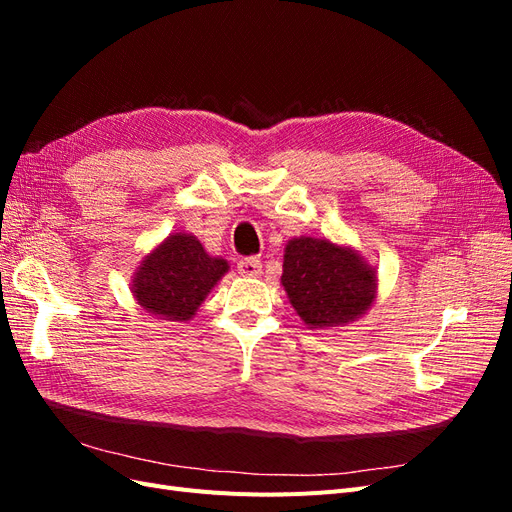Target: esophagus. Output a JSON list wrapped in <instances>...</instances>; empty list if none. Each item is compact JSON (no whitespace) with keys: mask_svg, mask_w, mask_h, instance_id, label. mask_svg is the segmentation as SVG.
Masks as SVG:
<instances>
[{"mask_svg":"<svg viewBox=\"0 0 512 512\" xmlns=\"http://www.w3.org/2000/svg\"><path fill=\"white\" fill-rule=\"evenodd\" d=\"M237 271L243 277H256L262 273V262L258 258H243V260H239Z\"/></svg>","mask_w":512,"mask_h":512,"instance_id":"obj_1","label":"esophagus"}]
</instances>
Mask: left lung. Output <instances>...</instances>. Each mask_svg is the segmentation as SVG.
I'll use <instances>...</instances> for the list:
<instances>
[{"label":"left lung","instance_id":"obj_1","mask_svg":"<svg viewBox=\"0 0 512 512\" xmlns=\"http://www.w3.org/2000/svg\"><path fill=\"white\" fill-rule=\"evenodd\" d=\"M282 286L307 329H337L374 305L378 271L350 245L294 237L284 247Z\"/></svg>","mask_w":512,"mask_h":512}]
</instances>
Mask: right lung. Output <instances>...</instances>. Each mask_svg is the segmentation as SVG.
<instances>
[{
	"label": "right lung",
	"mask_w": 512,
	"mask_h": 512,
	"mask_svg": "<svg viewBox=\"0 0 512 512\" xmlns=\"http://www.w3.org/2000/svg\"><path fill=\"white\" fill-rule=\"evenodd\" d=\"M228 271V260L211 256L192 232L181 230L141 258L132 273L130 290L149 316L188 322Z\"/></svg>",
	"instance_id": "1"
}]
</instances>
